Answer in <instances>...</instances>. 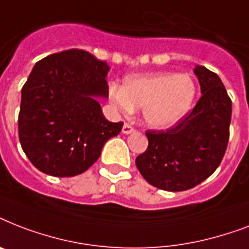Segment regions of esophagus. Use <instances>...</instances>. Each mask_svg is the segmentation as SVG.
Wrapping results in <instances>:
<instances>
[{"label": "esophagus", "mask_w": 249, "mask_h": 249, "mask_svg": "<svg viewBox=\"0 0 249 249\" xmlns=\"http://www.w3.org/2000/svg\"><path fill=\"white\" fill-rule=\"evenodd\" d=\"M133 132H134V128H133L132 125L124 124V126H123V133H124V134H130V133Z\"/></svg>", "instance_id": "1"}]
</instances>
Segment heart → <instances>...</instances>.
<instances>
[{
    "mask_svg": "<svg viewBox=\"0 0 249 249\" xmlns=\"http://www.w3.org/2000/svg\"><path fill=\"white\" fill-rule=\"evenodd\" d=\"M196 97L191 76L174 72H151L128 76L123 88L112 85L109 102L123 113L142 108L144 123L158 130L176 126L190 112Z\"/></svg>",
    "mask_w": 249,
    "mask_h": 249,
    "instance_id": "heart-1",
    "label": "heart"
}]
</instances>
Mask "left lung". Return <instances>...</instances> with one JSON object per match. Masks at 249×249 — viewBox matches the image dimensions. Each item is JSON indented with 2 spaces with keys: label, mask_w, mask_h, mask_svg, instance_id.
Instances as JSON below:
<instances>
[{
  "label": "left lung",
  "mask_w": 249,
  "mask_h": 249,
  "mask_svg": "<svg viewBox=\"0 0 249 249\" xmlns=\"http://www.w3.org/2000/svg\"><path fill=\"white\" fill-rule=\"evenodd\" d=\"M194 73L201 97L193 111L166 132L148 130L147 150L136 159L144 179L165 191L201 183L220 165L228 147L231 99L214 72L196 66Z\"/></svg>",
  "instance_id": "left-lung-1"
}]
</instances>
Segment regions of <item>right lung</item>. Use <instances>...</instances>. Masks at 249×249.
<instances>
[{"mask_svg": "<svg viewBox=\"0 0 249 249\" xmlns=\"http://www.w3.org/2000/svg\"><path fill=\"white\" fill-rule=\"evenodd\" d=\"M108 64L71 49L37 62L21 89L19 141L31 163L54 177L89 169L123 123L103 116L98 98H108Z\"/></svg>", "mask_w": 249, "mask_h": 249, "instance_id": "obj_1", "label": "right lung"}]
</instances>
